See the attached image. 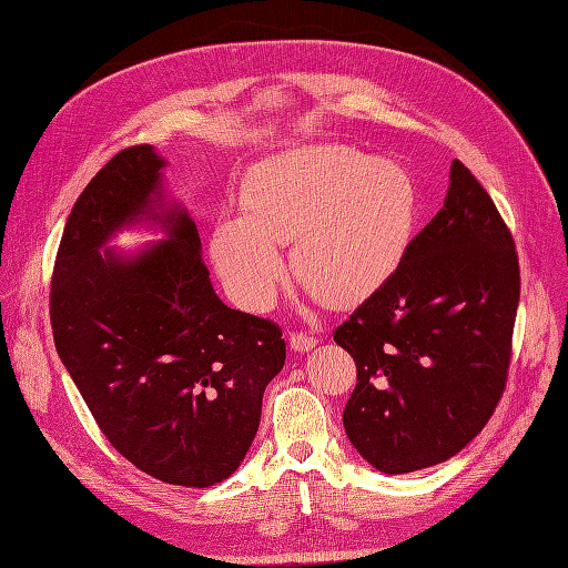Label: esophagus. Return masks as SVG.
Segmentation results:
<instances>
[{
	"label": "esophagus",
	"instance_id": "esophagus-1",
	"mask_svg": "<svg viewBox=\"0 0 568 568\" xmlns=\"http://www.w3.org/2000/svg\"><path fill=\"white\" fill-rule=\"evenodd\" d=\"M288 343H291V347L296 349V352H307V349H312V347L320 343V338L317 336H310V334H303V331H291Z\"/></svg>",
	"mask_w": 568,
	"mask_h": 568
}]
</instances>
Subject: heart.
I'll return each instance as SVG.
<instances>
[{
    "instance_id": "heart-1",
    "label": "heart",
    "mask_w": 568,
    "mask_h": 568,
    "mask_svg": "<svg viewBox=\"0 0 568 568\" xmlns=\"http://www.w3.org/2000/svg\"><path fill=\"white\" fill-rule=\"evenodd\" d=\"M242 202L211 253L232 301L265 310L286 275L284 244L303 286L334 305L378 291L406 256L418 219L410 173L338 143L291 150L253 166Z\"/></svg>"
}]
</instances>
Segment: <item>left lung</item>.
I'll return each instance as SVG.
<instances>
[{"instance_id": "1", "label": "left lung", "mask_w": 568, "mask_h": 568, "mask_svg": "<svg viewBox=\"0 0 568 568\" xmlns=\"http://www.w3.org/2000/svg\"><path fill=\"white\" fill-rule=\"evenodd\" d=\"M517 305L513 232L456 160L437 216L334 331L357 364L343 425L362 458L404 475L473 442L503 397Z\"/></svg>"}]
</instances>
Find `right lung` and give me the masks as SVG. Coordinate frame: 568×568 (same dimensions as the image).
<instances>
[{
  "mask_svg": "<svg viewBox=\"0 0 568 568\" xmlns=\"http://www.w3.org/2000/svg\"><path fill=\"white\" fill-rule=\"evenodd\" d=\"M162 166L152 145H131L77 197L53 263L51 328L116 452L154 479L206 488L244 460L286 343L275 322L216 296L197 225L183 209L158 211ZM143 215L163 223L166 243L135 260L100 253Z\"/></svg>",
  "mask_w": 568,
  "mask_h": 568,
  "instance_id": "1",
  "label": "right lung"
}]
</instances>
